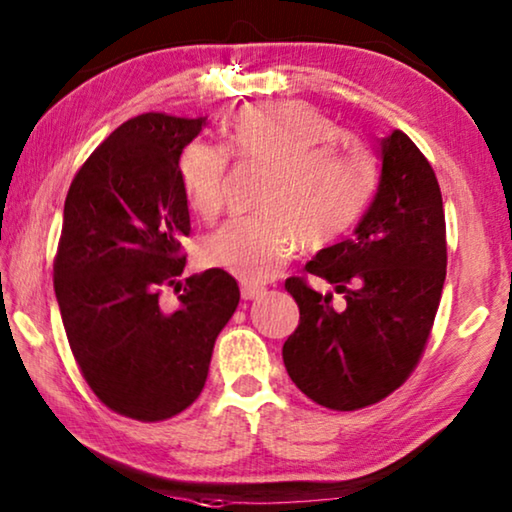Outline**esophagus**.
I'll list each match as a JSON object with an SVG mask.
<instances>
[{
	"label": "esophagus",
	"instance_id": "34e87169",
	"mask_svg": "<svg viewBox=\"0 0 512 512\" xmlns=\"http://www.w3.org/2000/svg\"><path fill=\"white\" fill-rule=\"evenodd\" d=\"M266 292V289L262 285H250V282H243L241 285V296L246 301H253V299H259Z\"/></svg>",
	"mask_w": 512,
	"mask_h": 512
}]
</instances>
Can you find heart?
Returning a JSON list of instances; mask_svg holds the SVG:
<instances>
[{"instance_id":"obj_1","label":"heart","mask_w":512,"mask_h":512,"mask_svg":"<svg viewBox=\"0 0 512 512\" xmlns=\"http://www.w3.org/2000/svg\"><path fill=\"white\" fill-rule=\"evenodd\" d=\"M227 153L241 165L264 167L259 193L264 216L236 220L202 243V262L243 282H266L301 248L342 239L375 188V165L363 144L308 103H259L225 126ZM188 207L216 218L225 207L230 157L216 144L193 140L179 156Z\"/></svg>"}]
</instances>
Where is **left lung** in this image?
Returning a JSON list of instances; mask_svg holds the SVG:
<instances>
[{
	"instance_id": "obj_1",
	"label": "left lung",
	"mask_w": 512,
	"mask_h": 512,
	"mask_svg": "<svg viewBox=\"0 0 512 512\" xmlns=\"http://www.w3.org/2000/svg\"><path fill=\"white\" fill-rule=\"evenodd\" d=\"M285 289L301 322L282 347L289 377L312 402L363 409L400 388L425 352L446 280V218L439 181L402 131L381 140L375 200L347 241L319 250Z\"/></svg>"
}]
</instances>
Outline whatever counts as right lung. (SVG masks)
<instances>
[{
    "label": "right lung",
    "instance_id": "obj_1",
    "mask_svg": "<svg viewBox=\"0 0 512 512\" xmlns=\"http://www.w3.org/2000/svg\"><path fill=\"white\" fill-rule=\"evenodd\" d=\"M207 117L137 114L94 149L68 188L55 294L68 345L105 407L156 423L202 393L218 333L239 305L223 269L179 280L190 234L179 156ZM163 286L181 291L165 313Z\"/></svg>",
    "mask_w": 512,
    "mask_h": 512
}]
</instances>
